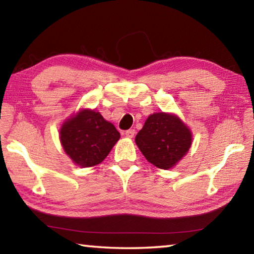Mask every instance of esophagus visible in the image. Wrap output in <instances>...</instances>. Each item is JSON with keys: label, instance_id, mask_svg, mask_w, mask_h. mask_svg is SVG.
I'll use <instances>...</instances> for the list:
<instances>
[{"label": "esophagus", "instance_id": "34e87169", "mask_svg": "<svg viewBox=\"0 0 254 254\" xmlns=\"http://www.w3.org/2000/svg\"><path fill=\"white\" fill-rule=\"evenodd\" d=\"M135 135V131L134 130H127L126 131V136L127 137H130V139H132L133 136Z\"/></svg>", "mask_w": 254, "mask_h": 254}]
</instances>
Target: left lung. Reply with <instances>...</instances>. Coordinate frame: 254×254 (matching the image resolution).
Wrapping results in <instances>:
<instances>
[{
    "instance_id": "obj_1",
    "label": "left lung",
    "mask_w": 254,
    "mask_h": 254,
    "mask_svg": "<svg viewBox=\"0 0 254 254\" xmlns=\"http://www.w3.org/2000/svg\"><path fill=\"white\" fill-rule=\"evenodd\" d=\"M191 132L174 114L153 113L135 136L145 159L160 169H170L188 152Z\"/></svg>"
}]
</instances>
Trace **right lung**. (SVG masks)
Wrapping results in <instances>:
<instances>
[{
    "mask_svg": "<svg viewBox=\"0 0 254 254\" xmlns=\"http://www.w3.org/2000/svg\"><path fill=\"white\" fill-rule=\"evenodd\" d=\"M60 142L67 156L80 167L101 163L120 139V133L100 112L81 110L64 122Z\"/></svg>",
    "mask_w": 254,
    "mask_h": 254,
    "instance_id": "right-lung-1",
    "label": "right lung"
}]
</instances>
